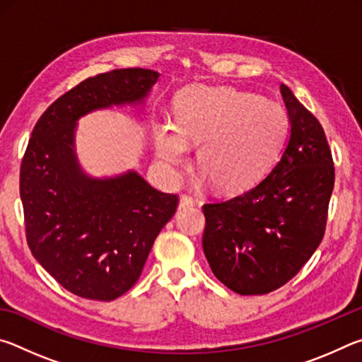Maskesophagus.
Returning <instances> with one entry per match:
<instances>
[{
  "label": "esophagus",
  "mask_w": 362,
  "mask_h": 362,
  "mask_svg": "<svg viewBox=\"0 0 362 362\" xmlns=\"http://www.w3.org/2000/svg\"><path fill=\"white\" fill-rule=\"evenodd\" d=\"M194 204V201H193V198L192 196H188V194H182L180 196V199H179V209L182 211V209H188V207H192Z\"/></svg>",
  "instance_id": "obj_1"
}]
</instances>
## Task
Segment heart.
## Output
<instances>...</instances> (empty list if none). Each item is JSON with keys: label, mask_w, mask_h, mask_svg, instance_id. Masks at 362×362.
Returning a JSON list of instances; mask_svg holds the SVG:
<instances>
[{"label": "heart", "mask_w": 362, "mask_h": 362, "mask_svg": "<svg viewBox=\"0 0 362 362\" xmlns=\"http://www.w3.org/2000/svg\"><path fill=\"white\" fill-rule=\"evenodd\" d=\"M289 116L276 102L231 88H192L175 103V121L159 122L155 151L168 169L187 163L199 146L198 168L218 192H241L276 161Z\"/></svg>", "instance_id": "b5f03b06"}]
</instances>
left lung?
Wrapping results in <instances>:
<instances>
[{"mask_svg": "<svg viewBox=\"0 0 362 362\" xmlns=\"http://www.w3.org/2000/svg\"><path fill=\"white\" fill-rule=\"evenodd\" d=\"M291 132L272 170L247 192L203 206V249L233 292L263 296L296 276L326 231L335 169L326 134L286 84Z\"/></svg>", "mask_w": 362, "mask_h": 362, "instance_id": "left-lung-1", "label": "left lung"}]
</instances>
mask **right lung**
Listing matches in <instances>:
<instances>
[{
  "label": "right lung",
  "mask_w": 362,
  "mask_h": 362,
  "mask_svg": "<svg viewBox=\"0 0 362 362\" xmlns=\"http://www.w3.org/2000/svg\"><path fill=\"white\" fill-rule=\"evenodd\" d=\"M159 73L121 69L84 79L49 105L33 127L21 166L28 247L40 265L78 297L110 302L137 283L177 194L134 170L105 179L83 173L76 121L94 110L139 103Z\"/></svg>",
  "instance_id": "1"
}]
</instances>
